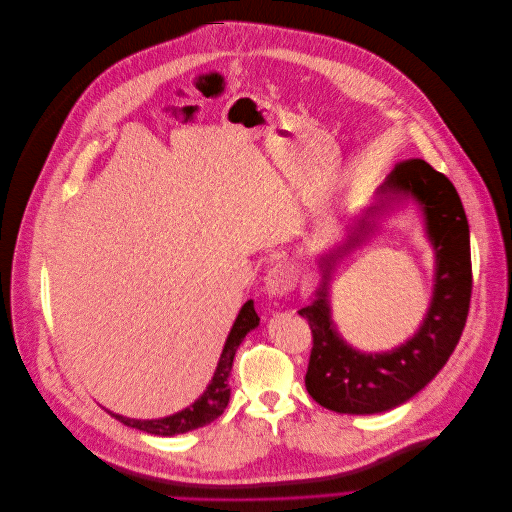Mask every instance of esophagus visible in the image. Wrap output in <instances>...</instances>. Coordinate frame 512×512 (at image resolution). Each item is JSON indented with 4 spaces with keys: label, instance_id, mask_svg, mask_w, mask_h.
<instances>
[{
    "label": "esophagus",
    "instance_id": "obj_1",
    "mask_svg": "<svg viewBox=\"0 0 512 512\" xmlns=\"http://www.w3.org/2000/svg\"><path fill=\"white\" fill-rule=\"evenodd\" d=\"M294 287H296V275L289 269V264H285V262L273 264L269 273H266V277H264V291L273 298H283V296L291 294Z\"/></svg>",
    "mask_w": 512,
    "mask_h": 512
}]
</instances>
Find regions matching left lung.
Returning a JSON list of instances; mask_svg holds the SVG:
<instances>
[{
  "label": "left lung",
  "instance_id": "1",
  "mask_svg": "<svg viewBox=\"0 0 512 512\" xmlns=\"http://www.w3.org/2000/svg\"><path fill=\"white\" fill-rule=\"evenodd\" d=\"M379 193V204L367 214H379L392 202L408 198L423 208L435 250V287L415 337L383 354H362L339 337L331 321L327 283L316 291L310 306L298 310L312 331L304 377L308 394L321 406L346 415H373L419 394L454 352L467 323L473 291L469 223L452 181L425 160L410 158L389 173ZM369 231H373L371 221H360L344 246L325 258V277H329L331 260L352 250Z\"/></svg>",
  "mask_w": 512,
  "mask_h": 512
}]
</instances>
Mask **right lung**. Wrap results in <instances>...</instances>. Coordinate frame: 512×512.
Wrapping results in <instances>:
<instances>
[{
  "label": "right lung",
  "mask_w": 512,
  "mask_h": 512,
  "mask_svg": "<svg viewBox=\"0 0 512 512\" xmlns=\"http://www.w3.org/2000/svg\"><path fill=\"white\" fill-rule=\"evenodd\" d=\"M260 319L254 310V302L248 300L246 304L241 306L237 319L231 327V333L225 342L221 360H218V367L214 371V377L210 381V385L206 387V392L202 394V398H198L193 402L189 408L177 412V415H170L164 419H154V421H137V419H127V417H120V415H110L116 417L120 423L127 425V427H135L139 431L145 433H154V435H177V433H187L193 431L198 427H204L208 423H212L214 419H218L225 412L227 404H229V396H231V389H229V373L233 367V358L235 352L239 348V344L243 342V337H246L254 327H258Z\"/></svg>",
  "instance_id": "1"
}]
</instances>
